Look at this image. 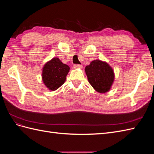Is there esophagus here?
Instances as JSON below:
<instances>
[{
  "label": "esophagus",
  "mask_w": 154,
  "mask_h": 154,
  "mask_svg": "<svg viewBox=\"0 0 154 154\" xmlns=\"http://www.w3.org/2000/svg\"><path fill=\"white\" fill-rule=\"evenodd\" d=\"M82 67H83L82 65H78V64L74 65V69H82Z\"/></svg>",
  "instance_id": "1"
}]
</instances>
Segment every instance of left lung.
I'll return each instance as SVG.
<instances>
[{
  "label": "left lung",
  "mask_w": 154,
  "mask_h": 154,
  "mask_svg": "<svg viewBox=\"0 0 154 154\" xmlns=\"http://www.w3.org/2000/svg\"><path fill=\"white\" fill-rule=\"evenodd\" d=\"M88 81L97 92L105 93L110 91L115 75L114 70L109 63L100 60H93L85 67Z\"/></svg>",
  "instance_id": "left-lung-1"
}]
</instances>
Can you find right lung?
Here are the masks:
<instances>
[{"label":"right lung","instance_id":"add662e5","mask_svg":"<svg viewBox=\"0 0 154 154\" xmlns=\"http://www.w3.org/2000/svg\"><path fill=\"white\" fill-rule=\"evenodd\" d=\"M70 67L58 58H53L45 63L42 69V78L45 87L54 91L61 87L66 80Z\"/></svg>","mask_w":154,"mask_h":154}]
</instances>
